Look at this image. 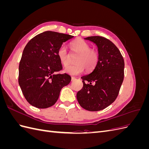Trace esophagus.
Returning <instances> with one entry per match:
<instances>
[{
	"label": "esophagus",
	"instance_id": "esophagus-1",
	"mask_svg": "<svg viewBox=\"0 0 149 149\" xmlns=\"http://www.w3.org/2000/svg\"><path fill=\"white\" fill-rule=\"evenodd\" d=\"M74 80H76V78L74 77H71V81H74Z\"/></svg>",
	"mask_w": 149,
	"mask_h": 149
}]
</instances>
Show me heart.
Returning <instances> with one entry per match:
<instances>
[{"label": "heart", "instance_id": "1", "mask_svg": "<svg viewBox=\"0 0 149 149\" xmlns=\"http://www.w3.org/2000/svg\"><path fill=\"white\" fill-rule=\"evenodd\" d=\"M71 47L74 52L79 54L76 58V64L70 65L65 69V72L72 76L82 73L85 68L89 71L97 64L99 55L95 49H90V45L83 40L77 39L71 43ZM58 57L61 64L66 66L70 63V55L65 45H62L58 50Z\"/></svg>", "mask_w": 149, "mask_h": 149}]
</instances>
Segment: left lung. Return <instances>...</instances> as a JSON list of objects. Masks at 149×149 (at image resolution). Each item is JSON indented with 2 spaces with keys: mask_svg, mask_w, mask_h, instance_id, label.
I'll list each match as a JSON object with an SVG mask.
<instances>
[{
  "mask_svg": "<svg viewBox=\"0 0 149 149\" xmlns=\"http://www.w3.org/2000/svg\"><path fill=\"white\" fill-rule=\"evenodd\" d=\"M97 47L99 60L93 71L82 76L83 87L77 100L84 109L101 111L118 97L124 80V61L119 49L108 39L100 36L85 38Z\"/></svg>",
  "mask_w": 149,
  "mask_h": 149,
  "instance_id": "1",
  "label": "left lung"
}]
</instances>
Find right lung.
Here are the masks:
<instances>
[{
  "mask_svg": "<svg viewBox=\"0 0 149 149\" xmlns=\"http://www.w3.org/2000/svg\"><path fill=\"white\" fill-rule=\"evenodd\" d=\"M73 36L47 31L35 36L25 46L19 64V84L28 102L39 109L52 106L61 89L71 78L66 73L55 74L63 69L58 50Z\"/></svg>",
  "mask_w": 149,
  "mask_h": 149,
  "instance_id": "obj_1",
  "label": "right lung"
}]
</instances>
